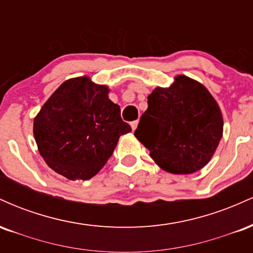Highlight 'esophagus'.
Here are the masks:
<instances>
[{
	"instance_id": "esophagus-1",
	"label": "esophagus",
	"mask_w": 253,
	"mask_h": 253,
	"mask_svg": "<svg viewBox=\"0 0 253 253\" xmlns=\"http://www.w3.org/2000/svg\"><path fill=\"white\" fill-rule=\"evenodd\" d=\"M138 124H139L138 120H135V121H133V123H130V126H132V129L133 130L136 129V127H138Z\"/></svg>"
}]
</instances>
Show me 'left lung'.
Wrapping results in <instances>:
<instances>
[{
	"mask_svg": "<svg viewBox=\"0 0 253 253\" xmlns=\"http://www.w3.org/2000/svg\"><path fill=\"white\" fill-rule=\"evenodd\" d=\"M147 104L134 135L151 158L176 175L207 165L223 130L221 110L207 88L179 75L169 88L153 90Z\"/></svg>",
	"mask_w": 253,
	"mask_h": 253,
	"instance_id": "1",
	"label": "left lung"
}]
</instances>
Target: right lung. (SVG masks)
Masks as SVG:
<instances>
[{"instance_id":"obj_1","label":"right lung","mask_w":253,"mask_h":253,"mask_svg":"<svg viewBox=\"0 0 253 253\" xmlns=\"http://www.w3.org/2000/svg\"><path fill=\"white\" fill-rule=\"evenodd\" d=\"M106 85L89 77L65 81L34 118L33 134L46 164L71 181L90 179L103 168L119 138L132 130Z\"/></svg>"}]
</instances>
